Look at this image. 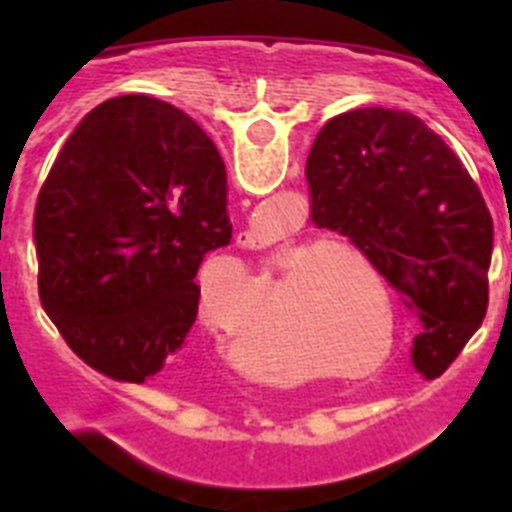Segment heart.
<instances>
[{
    "label": "heart",
    "mask_w": 512,
    "mask_h": 512,
    "mask_svg": "<svg viewBox=\"0 0 512 512\" xmlns=\"http://www.w3.org/2000/svg\"><path fill=\"white\" fill-rule=\"evenodd\" d=\"M271 264L282 269L279 287L287 295L289 307L300 312L315 341L328 346L333 354L343 351L351 361H366L382 343L384 328L379 307L374 305L369 284L360 277L365 274L377 289V297L384 302V310L392 312L390 295L382 277L372 264L343 243H284ZM216 277L215 283L206 279ZM225 287H241L248 295H264L261 282L241 259H215L202 269V297L200 310L212 328H223L225 320L215 312L212 297ZM392 351V341L384 356Z\"/></svg>",
    "instance_id": "obj_1"
}]
</instances>
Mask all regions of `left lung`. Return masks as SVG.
<instances>
[{
    "instance_id": "8db88e82",
    "label": "left lung",
    "mask_w": 512,
    "mask_h": 512,
    "mask_svg": "<svg viewBox=\"0 0 512 512\" xmlns=\"http://www.w3.org/2000/svg\"><path fill=\"white\" fill-rule=\"evenodd\" d=\"M305 174L312 223L354 243L418 312L420 372H446L485 320L492 261V215L459 156L420 117L369 107L325 122Z\"/></svg>"
}]
</instances>
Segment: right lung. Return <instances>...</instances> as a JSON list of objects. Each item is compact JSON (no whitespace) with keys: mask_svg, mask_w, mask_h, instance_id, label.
<instances>
[{"mask_svg":"<svg viewBox=\"0 0 512 512\" xmlns=\"http://www.w3.org/2000/svg\"><path fill=\"white\" fill-rule=\"evenodd\" d=\"M215 143L174 104L125 94L66 138L35 205L43 310L84 364L143 384L197 320L205 253L228 246Z\"/></svg>","mask_w":512,"mask_h":512,"instance_id":"1","label":"right lung"}]
</instances>
